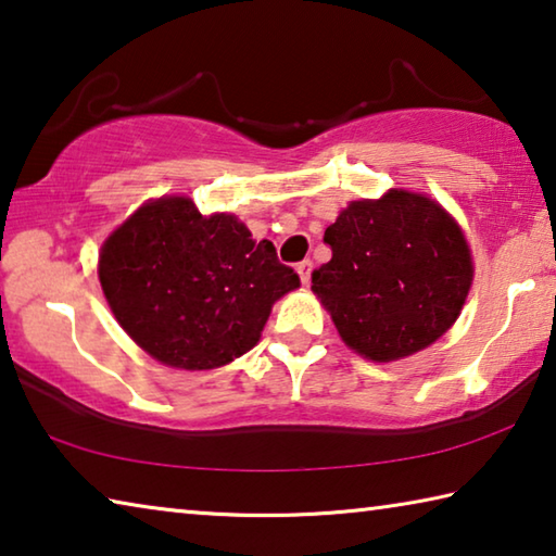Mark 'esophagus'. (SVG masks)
Returning a JSON list of instances; mask_svg holds the SVG:
<instances>
[{
    "mask_svg": "<svg viewBox=\"0 0 556 556\" xmlns=\"http://www.w3.org/2000/svg\"><path fill=\"white\" fill-rule=\"evenodd\" d=\"M312 260H304V262H299L296 265V271H299V277H301V281H304V285H308V279H312Z\"/></svg>",
    "mask_w": 556,
    "mask_h": 556,
    "instance_id": "34e87169",
    "label": "esophagus"
}]
</instances>
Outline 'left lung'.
Instances as JSON below:
<instances>
[{
  "label": "left lung",
  "instance_id": "8db88e82",
  "mask_svg": "<svg viewBox=\"0 0 556 556\" xmlns=\"http://www.w3.org/2000/svg\"><path fill=\"white\" fill-rule=\"evenodd\" d=\"M333 257L314 269L312 291L343 343L375 363L421 351L466 304L473 262L458 223L437 201L392 188L353 201L324 232Z\"/></svg>",
  "mask_w": 556,
  "mask_h": 556
}]
</instances>
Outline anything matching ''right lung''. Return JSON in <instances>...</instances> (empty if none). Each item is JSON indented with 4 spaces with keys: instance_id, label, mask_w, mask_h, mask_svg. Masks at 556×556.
I'll list each match as a JSON object with an SVG mask.
<instances>
[{
    "instance_id": "1",
    "label": "right lung",
    "mask_w": 556,
    "mask_h": 556,
    "mask_svg": "<svg viewBox=\"0 0 556 556\" xmlns=\"http://www.w3.org/2000/svg\"><path fill=\"white\" fill-rule=\"evenodd\" d=\"M100 285L119 326L154 361L213 370L257 345L271 304L299 287L269 240L186 195L144 203L100 250Z\"/></svg>"
}]
</instances>
